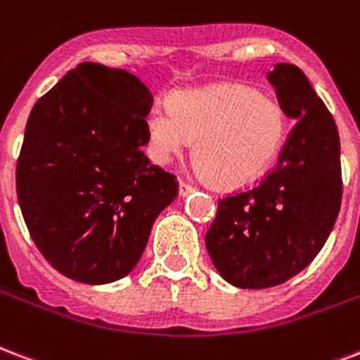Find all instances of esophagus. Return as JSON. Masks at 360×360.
Returning a JSON list of instances; mask_svg holds the SVG:
<instances>
[{"mask_svg": "<svg viewBox=\"0 0 360 360\" xmlns=\"http://www.w3.org/2000/svg\"><path fill=\"white\" fill-rule=\"evenodd\" d=\"M194 191V186L191 183H186V181H181L179 183V194L181 196H186V194H191Z\"/></svg>", "mask_w": 360, "mask_h": 360, "instance_id": "esophagus-1", "label": "esophagus"}]
</instances>
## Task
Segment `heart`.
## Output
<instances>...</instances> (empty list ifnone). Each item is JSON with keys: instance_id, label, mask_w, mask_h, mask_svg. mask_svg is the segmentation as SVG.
I'll return each instance as SVG.
<instances>
[{"instance_id": "obj_1", "label": "heart", "mask_w": 360, "mask_h": 360, "mask_svg": "<svg viewBox=\"0 0 360 360\" xmlns=\"http://www.w3.org/2000/svg\"><path fill=\"white\" fill-rule=\"evenodd\" d=\"M150 153L168 162L196 141V162L224 188L251 185L271 168L287 137L279 101L259 90L221 82L156 103L147 117Z\"/></svg>"}]
</instances>
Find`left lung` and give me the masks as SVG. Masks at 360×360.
<instances>
[{"mask_svg": "<svg viewBox=\"0 0 360 360\" xmlns=\"http://www.w3.org/2000/svg\"><path fill=\"white\" fill-rule=\"evenodd\" d=\"M268 81L295 126L259 185L219 200L205 234L219 274L240 289L276 287L304 270L325 245L344 191L338 128L308 77L278 64Z\"/></svg>", "mask_w": 360, "mask_h": 360, "instance_id": "1", "label": "left lung"}]
</instances>
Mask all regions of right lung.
Wrapping results in <instances>:
<instances>
[{"instance_id":"right-lung-1","label":"right lung","mask_w":360,"mask_h":360,"mask_svg":"<svg viewBox=\"0 0 360 360\" xmlns=\"http://www.w3.org/2000/svg\"><path fill=\"white\" fill-rule=\"evenodd\" d=\"M153 94L136 75L84 62L41 96L16 160V194L46 262L81 283L124 278L177 196L145 156Z\"/></svg>"}]
</instances>
